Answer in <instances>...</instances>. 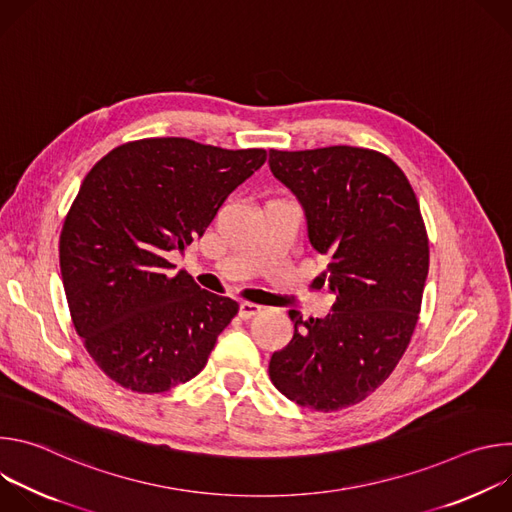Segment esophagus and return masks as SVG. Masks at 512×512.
I'll use <instances>...</instances> for the list:
<instances>
[{
  "label": "esophagus",
  "instance_id": "esophagus-1",
  "mask_svg": "<svg viewBox=\"0 0 512 512\" xmlns=\"http://www.w3.org/2000/svg\"><path fill=\"white\" fill-rule=\"evenodd\" d=\"M261 310H263V306H259V304H253V302H241V306H239V316H241L243 320H249V318L257 316Z\"/></svg>",
  "mask_w": 512,
  "mask_h": 512
}]
</instances>
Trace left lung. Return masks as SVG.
I'll use <instances>...</instances> for the list:
<instances>
[{"label":"left lung","instance_id":"8db88e82","mask_svg":"<svg viewBox=\"0 0 512 512\" xmlns=\"http://www.w3.org/2000/svg\"><path fill=\"white\" fill-rule=\"evenodd\" d=\"M269 168L300 200L336 296L324 320L289 312L294 338L269 377L302 407L338 411L379 389L409 346L429 269L419 202L391 158L352 145L269 150Z\"/></svg>","mask_w":512,"mask_h":512}]
</instances>
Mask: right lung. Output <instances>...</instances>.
I'll use <instances>...</instances> for the list:
<instances>
[{
	"label": "right lung",
	"mask_w": 512,
	"mask_h": 512,
	"mask_svg": "<svg viewBox=\"0 0 512 512\" xmlns=\"http://www.w3.org/2000/svg\"><path fill=\"white\" fill-rule=\"evenodd\" d=\"M267 160L184 137L119 145L85 176L60 233L72 322L99 369L135 393L196 377L239 312L166 255L202 237L227 196Z\"/></svg>",
	"instance_id": "1"
}]
</instances>
